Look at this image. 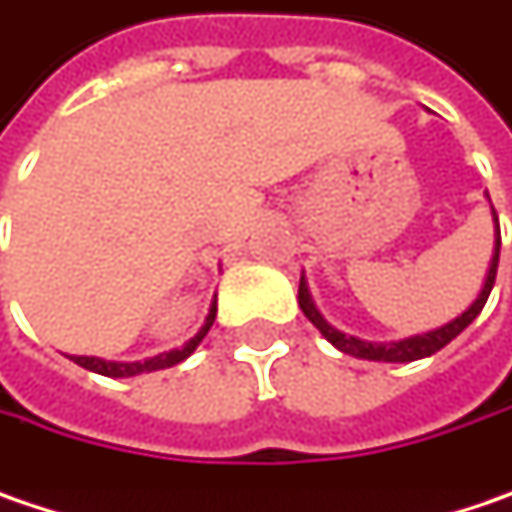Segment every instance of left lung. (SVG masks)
I'll use <instances>...</instances> for the list:
<instances>
[{"mask_svg": "<svg viewBox=\"0 0 512 512\" xmlns=\"http://www.w3.org/2000/svg\"><path fill=\"white\" fill-rule=\"evenodd\" d=\"M493 209V206H490ZM493 224H495V241H493V256H490V268H487V276H484V285L478 291V297L469 303V309L460 311L455 320L437 326V329H428V332H420V335H411V338H399V341H364V338H355V335H347L341 329H335L320 311L314 306L309 291V282H306V274L300 276V309L309 317L311 323L320 329V335L332 344L335 349L347 352L352 358H364V361H390V364H408V361H420V358H428L434 355L437 349H443L446 344H452L457 335L481 314V309L487 306V297L493 291L495 285V271H498V250H501V233H498V215L493 209Z\"/></svg>", "mask_w": 512, "mask_h": 512, "instance_id": "8db88e82", "label": "left lung"}]
</instances>
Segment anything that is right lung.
Listing matches in <instances>:
<instances>
[{"label":"right lung","mask_w":512,"mask_h":512,"mask_svg":"<svg viewBox=\"0 0 512 512\" xmlns=\"http://www.w3.org/2000/svg\"><path fill=\"white\" fill-rule=\"evenodd\" d=\"M215 311H218V300H212L209 306V314L203 320V326L198 329L195 338H189L180 349H168V352H160L154 358H145V361H104V358H95V355H72L75 364H81L84 370L90 373H98V376H107V379H130V376H139V373H154V370H165V367H174L180 361H186L203 338L209 332V326L215 323Z\"/></svg>","instance_id":"obj_1"}]
</instances>
